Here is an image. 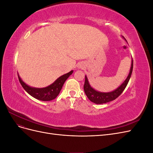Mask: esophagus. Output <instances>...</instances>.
I'll use <instances>...</instances> for the list:
<instances>
[{
	"instance_id": "1",
	"label": "esophagus",
	"mask_w": 153,
	"mask_h": 153,
	"mask_svg": "<svg viewBox=\"0 0 153 153\" xmlns=\"http://www.w3.org/2000/svg\"><path fill=\"white\" fill-rule=\"evenodd\" d=\"M79 68H80L81 69H83V66H82V65H80V66H79Z\"/></svg>"
}]
</instances>
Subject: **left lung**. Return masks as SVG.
<instances>
[{"label": "left lung", "mask_w": 153, "mask_h": 153, "mask_svg": "<svg viewBox=\"0 0 153 153\" xmlns=\"http://www.w3.org/2000/svg\"><path fill=\"white\" fill-rule=\"evenodd\" d=\"M133 62L132 60L131 62V67L130 69L129 75L123 83V84L120 85L117 89H115L114 91L110 92H100L96 91L93 88L91 87L88 82L87 78L85 76V83L84 85V89L85 93L89 100L96 104H103L110 102L111 101H113L116 99L117 98L122 94V92L125 89V88L127 86L129 78L131 77L132 71H133Z\"/></svg>", "instance_id": "obj_1"}]
</instances>
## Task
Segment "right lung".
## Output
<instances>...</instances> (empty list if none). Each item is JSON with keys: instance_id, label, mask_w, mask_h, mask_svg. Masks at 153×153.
Masks as SVG:
<instances>
[{"instance_id": "1", "label": "right lung", "mask_w": 153, "mask_h": 153, "mask_svg": "<svg viewBox=\"0 0 153 153\" xmlns=\"http://www.w3.org/2000/svg\"><path fill=\"white\" fill-rule=\"evenodd\" d=\"M73 72V71H71L70 72L65 74V75L60 76L52 84L44 88L31 87L25 84L22 80L18 75V76L22 86L27 91V92H28L30 96L34 97V98L37 100L47 101L55 99L59 95L64 82L68 79V78L71 75Z\"/></svg>"}]
</instances>
